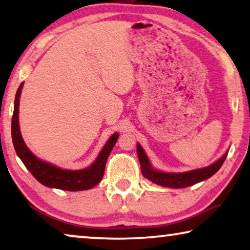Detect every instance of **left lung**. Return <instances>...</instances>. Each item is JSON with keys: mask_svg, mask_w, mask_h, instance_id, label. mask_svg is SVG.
<instances>
[{"mask_svg": "<svg viewBox=\"0 0 250 250\" xmlns=\"http://www.w3.org/2000/svg\"><path fill=\"white\" fill-rule=\"evenodd\" d=\"M137 155H139V160L141 164V169H142L143 176L147 178L154 184L164 186V187H171V188H184L194 185L209 178V177L214 175L218 170L221 168L224 160L227 158V153L223 155L221 159L214 164L208 166V167L203 169L191 170V171L183 172V173H168L157 171V170L152 169L149 159H147L146 152L143 151L142 146L137 144Z\"/></svg>", "mask_w": 250, "mask_h": 250, "instance_id": "1", "label": "left lung"}]
</instances>
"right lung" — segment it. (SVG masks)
<instances>
[{"label":"right lung","instance_id":"obj_1","mask_svg":"<svg viewBox=\"0 0 250 250\" xmlns=\"http://www.w3.org/2000/svg\"><path fill=\"white\" fill-rule=\"evenodd\" d=\"M22 85L23 83H21L17 91L16 100H14L12 125H11L13 146L18 157L21 159V161L23 162L26 168L31 172V175L44 186L72 191L85 190L95 187L100 182L101 178H103L107 158L117 142L118 133H115L109 137V140L104 144V149L101 150L98 158L96 159V161L86 169L64 170L39 160L37 157H35L29 151L20 133L19 116H18V114H19V98Z\"/></svg>","mask_w":250,"mask_h":250}]
</instances>
